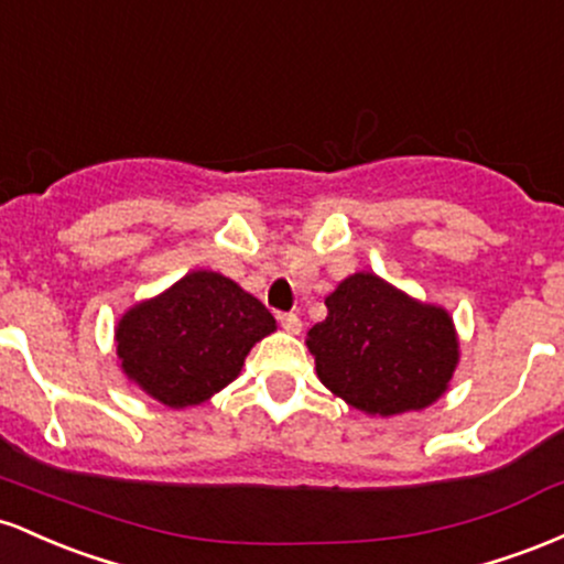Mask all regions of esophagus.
<instances>
[{
  "mask_svg": "<svg viewBox=\"0 0 564 564\" xmlns=\"http://www.w3.org/2000/svg\"><path fill=\"white\" fill-rule=\"evenodd\" d=\"M280 325L284 327V330L293 333V335L301 333V319H299V314H280Z\"/></svg>",
  "mask_w": 564,
  "mask_h": 564,
  "instance_id": "34e87169",
  "label": "esophagus"
}]
</instances>
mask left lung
Returning <instances> with one entry per match:
<instances>
[{
	"mask_svg": "<svg viewBox=\"0 0 564 564\" xmlns=\"http://www.w3.org/2000/svg\"><path fill=\"white\" fill-rule=\"evenodd\" d=\"M308 330L319 381L367 415L421 410L447 391L458 335L442 306L421 303L370 271L346 276Z\"/></svg>",
	"mask_w": 564,
	"mask_h": 564,
	"instance_id": "left-lung-1",
	"label": "left lung"
}]
</instances>
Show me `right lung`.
Listing matches in <instances>:
<instances>
[{
  "label": "right lung",
  "mask_w": 564,
  "mask_h": 564,
  "mask_svg": "<svg viewBox=\"0 0 564 564\" xmlns=\"http://www.w3.org/2000/svg\"><path fill=\"white\" fill-rule=\"evenodd\" d=\"M276 330L261 301L218 271H192L117 325L122 372L167 408L210 400L242 370L252 346Z\"/></svg>",
  "instance_id": "obj_1"
}]
</instances>
